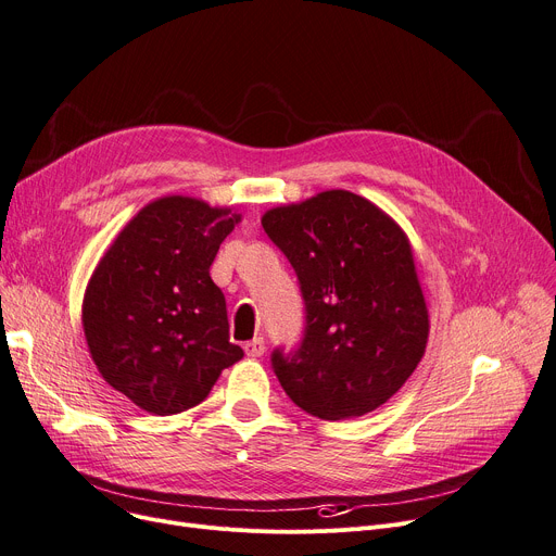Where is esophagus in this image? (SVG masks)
Instances as JSON below:
<instances>
[{"label": "esophagus", "mask_w": 556, "mask_h": 556, "mask_svg": "<svg viewBox=\"0 0 556 556\" xmlns=\"http://www.w3.org/2000/svg\"><path fill=\"white\" fill-rule=\"evenodd\" d=\"M243 351L248 357H262L266 351V342H264V338H254L243 344Z\"/></svg>", "instance_id": "1"}]
</instances>
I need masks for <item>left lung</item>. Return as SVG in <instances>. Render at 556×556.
Masks as SVG:
<instances>
[{
	"label": "left lung",
	"instance_id": "8db88e82",
	"mask_svg": "<svg viewBox=\"0 0 556 556\" xmlns=\"http://www.w3.org/2000/svg\"><path fill=\"white\" fill-rule=\"evenodd\" d=\"M262 226L298 273L306 304L302 346L273 353L283 391L321 420L378 409L416 371L429 340L409 237L349 190L273 207Z\"/></svg>",
	"mask_w": 556,
	"mask_h": 556
}]
</instances>
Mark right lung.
Instances as JSON below:
<instances>
[{"instance_id": "obj_1", "label": "right lung", "mask_w": 556, "mask_h": 556, "mask_svg": "<svg viewBox=\"0 0 556 556\" xmlns=\"http://www.w3.org/2000/svg\"><path fill=\"white\" fill-rule=\"evenodd\" d=\"M241 220L194 197L147 203L98 262L83 300L91 359L109 387L154 416L207 397L243 357L230 342L226 298L210 277L218 245Z\"/></svg>"}]
</instances>
